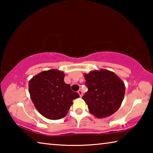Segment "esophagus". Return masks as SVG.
<instances>
[{"mask_svg":"<svg viewBox=\"0 0 153 153\" xmlns=\"http://www.w3.org/2000/svg\"><path fill=\"white\" fill-rule=\"evenodd\" d=\"M78 92V94H79V97H82V95H83V93H82V90H78V92Z\"/></svg>","mask_w":153,"mask_h":153,"instance_id":"34e87169","label":"esophagus"}]
</instances>
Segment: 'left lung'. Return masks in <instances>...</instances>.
Masks as SVG:
<instances>
[{
	"instance_id": "left-lung-1",
	"label": "left lung",
	"mask_w": 153,
	"mask_h": 153,
	"mask_svg": "<svg viewBox=\"0 0 153 153\" xmlns=\"http://www.w3.org/2000/svg\"><path fill=\"white\" fill-rule=\"evenodd\" d=\"M87 92L82 97L90 113L97 118L115 113L122 103L126 92L124 82L114 72L100 69L84 74Z\"/></svg>"
}]
</instances>
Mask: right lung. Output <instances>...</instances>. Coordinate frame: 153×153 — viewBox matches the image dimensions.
<instances>
[{
  "instance_id": "add662e5",
  "label": "right lung",
  "mask_w": 153,
  "mask_h": 153,
  "mask_svg": "<svg viewBox=\"0 0 153 153\" xmlns=\"http://www.w3.org/2000/svg\"><path fill=\"white\" fill-rule=\"evenodd\" d=\"M65 74L58 69L43 71L30 80L31 100L37 111L48 120L65 117L73 100L79 97L64 82Z\"/></svg>"
}]
</instances>
